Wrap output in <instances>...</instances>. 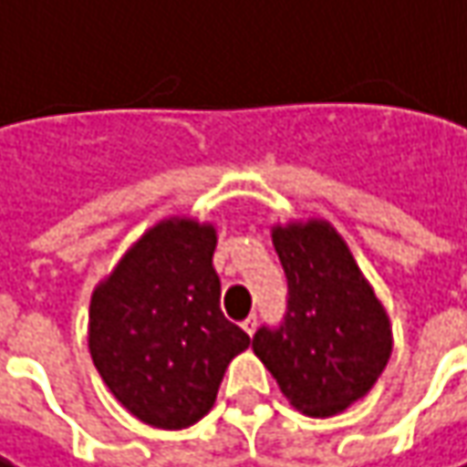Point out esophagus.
<instances>
[{"label":"esophagus","mask_w":467,"mask_h":467,"mask_svg":"<svg viewBox=\"0 0 467 467\" xmlns=\"http://www.w3.org/2000/svg\"><path fill=\"white\" fill-rule=\"evenodd\" d=\"M256 327H259V319H256V315H251L248 319H243V330H245L248 336H254V333H256Z\"/></svg>","instance_id":"1"}]
</instances>
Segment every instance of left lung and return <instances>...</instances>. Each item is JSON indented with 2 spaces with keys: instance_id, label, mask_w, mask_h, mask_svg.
<instances>
[{
  "instance_id": "left-lung-1",
  "label": "left lung",
  "mask_w": 467,
  "mask_h": 467,
  "mask_svg": "<svg viewBox=\"0 0 467 467\" xmlns=\"http://www.w3.org/2000/svg\"><path fill=\"white\" fill-rule=\"evenodd\" d=\"M272 243L288 277V312L277 330L254 336V351L296 410L333 418L386 370L391 319L330 222L275 224Z\"/></svg>"
}]
</instances>
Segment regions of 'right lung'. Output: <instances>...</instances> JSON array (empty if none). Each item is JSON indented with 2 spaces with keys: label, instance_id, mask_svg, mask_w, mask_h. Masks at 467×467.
<instances>
[{
  "label": "right lung",
  "instance_id": "add662e5",
  "mask_svg": "<svg viewBox=\"0 0 467 467\" xmlns=\"http://www.w3.org/2000/svg\"><path fill=\"white\" fill-rule=\"evenodd\" d=\"M213 251V224L161 219L92 293V362L121 407L152 428L208 415L227 365L251 346L219 309Z\"/></svg>",
  "mask_w": 467,
  "mask_h": 467
}]
</instances>
